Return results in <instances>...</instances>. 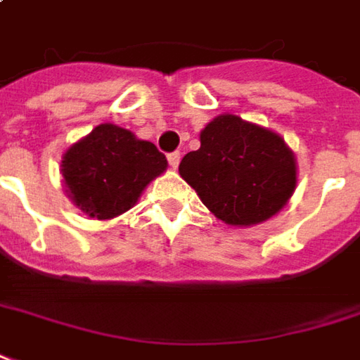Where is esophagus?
Wrapping results in <instances>:
<instances>
[{"instance_id": "esophagus-1", "label": "esophagus", "mask_w": 360, "mask_h": 360, "mask_svg": "<svg viewBox=\"0 0 360 360\" xmlns=\"http://www.w3.org/2000/svg\"><path fill=\"white\" fill-rule=\"evenodd\" d=\"M180 158H182V156H180V152H170V154H168V164H170L172 168H178Z\"/></svg>"}]
</instances>
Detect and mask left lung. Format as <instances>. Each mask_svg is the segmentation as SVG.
Wrapping results in <instances>:
<instances>
[{
	"instance_id": "left-lung-1",
	"label": "left lung",
	"mask_w": 360,
	"mask_h": 360,
	"mask_svg": "<svg viewBox=\"0 0 360 360\" xmlns=\"http://www.w3.org/2000/svg\"><path fill=\"white\" fill-rule=\"evenodd\" d=\"M178 170L206 208L230 226L271 218L297 182L285 141L236 115L214 118L200 134V148L188 152Z\"/></svg>"
}]
</instances>
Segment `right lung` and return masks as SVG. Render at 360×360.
<instances>
[{
    "mask_svg": "<svg viewBox=\"0 0 360 360\" xmlns=\"http://www.w3.org/2000/svg\"><path fill=\"white\" fill-rule=\"evenodd\" d=\"M166 164L152 142L107 122L65 152L61 172L75 204L91 218L108 219L132 208Z\"/></svg>",
    "mask_w": 360,
    "mask_h": 360,
    "instance_id": "add662e5",
    "label": "right lung"
}]
</instances>
